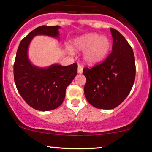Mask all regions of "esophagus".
<instances>
[{
	"label": "esophagus",
	"instance_id": "esophagus-1",
	"mask_svg": "<svg viewBox=\"0 0 152 152\" xmlns=\"http://www.w3.org/2000/svg\"><path fill=\"white\" fill-rule=\"evenodd\" d=\"M82 71H83V68L81 65H78V73H82Z\"/></svg>",
	"mask_w": 152,
	"mask_h": 152
}]
</instances>
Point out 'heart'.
<instances>
[{
	"instance_id": "1",
	"label": "heart",
	"mask_w": 152,
	"mask_h": 152,
	"mask_svg": "<svg viewBox=\"0 0 152 152\" xmlns=\"http://www.w3.org/2000/svg\"><path fill=\"white\" fill-rule=\"evenodd\" d=\"M110 40L107 36H100L96 33H89L75 38L72 42V48L75 50L83 51L82 59L89 65L100 63L107 56L110 50ZM71 48L67 50L73 52Z\"/></svg>"
}]
</instances>
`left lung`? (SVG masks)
<instances>
[{"instance_id":"left-lung-1","label":"left lung","mask_w":152,"mask_h":152,"mask_svg":"<svg viewBox=\"0 0 152 152\" xmlns=\"http://www.w3.org/2000/svg\"><path fill=\"white\" fill-rule=\"evenodd\" d=\"M113 51L100 65L83 70L87 82L84 87L87 102L103 110L115 108L131 91L135 78L133 50L116 29L110 28Z\"/></svg>"}]
</instances>
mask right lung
<instances>
[{
  "label": "right lung",
  "mask_w": 152,
  "mask_h": 152,
  "mask_svg": "<svg viewBox=\"0 0 152 152\" xmlns=\"http://www.w3.org/2000/svg\"><path fill=\"white\" fill-rule=\"evenodd\" d=\"M59 26H41L21 40L14 64V79L18 92L28 104L39 111L54 110L62 104L67 87L77 73V65L67 66L53 64L47 67L34 65L28 58L32 39L45 35L59 39Z\"/></svg>",
  "instance_id": "add662e5"
}]
</instances>
